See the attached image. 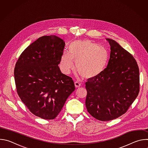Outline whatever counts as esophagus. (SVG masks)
Wrapping results in <instances>:
<instances>
[{
  "mask_svg": "<svg viewBox=\"0 0 148 148\" xmlns=\"http://www.w3.org/2000/svg\"><path fill=\"white\" fill-rule=\"evenodd\" d=\"M74 85H75V87L76 88H79L81 87V84L79 83L78 82H74Z\"/></svg>",
  "mask_w": 148,
  "mask_h": 148,
  "instance_id": "34e87169",
  "label": "esophagus"
}]
</instances>
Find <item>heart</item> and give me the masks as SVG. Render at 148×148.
Here are the masks:
<instances>
[{
	"instance_id": "obj_1",
	"label": "heart",
	"mask_w": 148,
	"mask_h": 148,
	"mask_svg": "<svg viewBox=\"0 0 148 148\" xmlns=\"http://www.w3.org/2000/svg\"><path fill=\"white\" fill-rule=\"evenodd\" d=\"M110 60L108 51L89 40L71 42L69 52H64L60 62L62 73L69 74L75 68L86 79H95L107 69Z\"/></svg>"
}]
</instances>
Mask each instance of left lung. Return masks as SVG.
<instances>
[{"label":"left lung","mask_w":148,"mask_h":148,"mask_svg":"<svg viewBox=\"0 0 148 148\" xmlns=\"http://www.w3.org/2000/svg\"><path fill=\"white\" fill-rule=\"evenodd\" d=\"M106 40L111 46L108 67L101 76L86 82L87 111L102 121L124 114L139 92V71L135 59L115 40Z\"/></svg>","instance_id":"obj_1"}]
</instances>
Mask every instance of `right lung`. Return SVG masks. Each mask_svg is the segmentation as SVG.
Returning <instances> with one entry per match:
<instances>
[{
  "label": "right lung",
  "instance_id": "1",
  "mask_svg": "<svg viewBox=\"0 0 148 148\" xmlns=\"http://www.w3.org/2000/svg\"><path fill=\"white\" fill-rule=\"evenodd\" d=\"M64 46L55 35L42 36L23 51L15 66L19 97L32 114L45 119H54L75 90L72 78L58 67Z\"/></svg>",
  "mask_w": 148,
  "mask_h": 148
}]
</instances>
